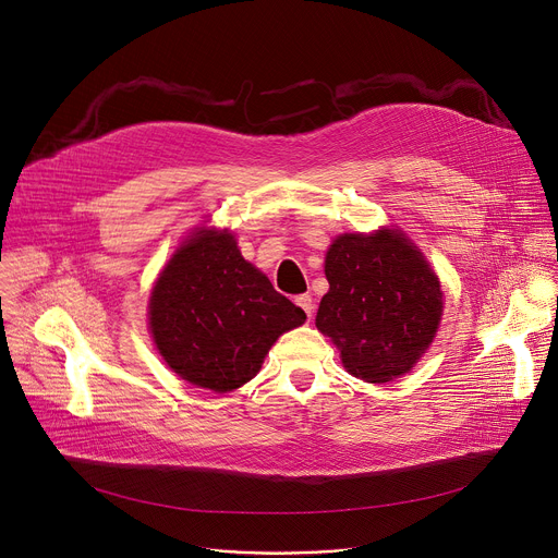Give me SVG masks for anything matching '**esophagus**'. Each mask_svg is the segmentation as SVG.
<instances>
[{
  "label": "esophagus",
  "mask_w": 558,
  "mask_h": 558,
  "mask_svg": "<svg viewBox=\"0 0 558 558\" xmlns=\"http://www.w3.org/2000/svg\"><path fill=\"white\" fill-rule=\"evenodd\" d=\"M295 304H298V306H302V311L311 317V313H313V298H311L308 293L298 295V298H295Z\"/></svg>",
  "instance_id": "34e87169"
}]
</instances>
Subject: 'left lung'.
I'll return each instance as SVG.
<instances>
[{
  "label": "left lung",
  "instance_id": "8db88e82",
  "mask_svg": "<svg viewBox=\"0 0 558 558\" xmlns=\"http://www.w3.org/2000/svg\"><path fill=\"white\" fill-rule=\"evenodd\" d=\"M329 293L315 327L340 349L347 371L371 384L404 375L435 338L439 280L402 233H344L327 252Z\"/></svg>",
  "mask_w": 558,
  "mask_h": 558
}]
</instances>
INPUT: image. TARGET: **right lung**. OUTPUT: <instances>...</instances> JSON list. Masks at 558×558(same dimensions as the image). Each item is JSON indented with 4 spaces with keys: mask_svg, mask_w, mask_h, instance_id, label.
Returning a JSON list of instances; mask_svg holds the SVG:
<instances>
[{
    "mask_svg": "<svg viewBox=\"0 0 558 558\" xmlns=\"http://www.w3.org/2000/svg\"><path fill=\"white\" fill-rule=\"evenodd\" d=\"M306 315L252 267L227 231H198L172 256L149 300V329L183 379L227 392L247 384Z\"/></svg>",
    "mask_w": 558,
    "mask_h": 558,
    "instance_id": "add662e5",
    "label": "right lung"
}]
</instances>
